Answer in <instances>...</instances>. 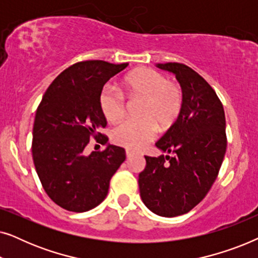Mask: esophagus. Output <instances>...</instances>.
<instances>
[{"instance_id": "34e87169", "label": "esophagus", "mask_w": 258, "mask_h": 258, "mask_svg": "<svg viewBox=\"0 0 258 258\" xmlns=\"http://www.w3.org/2000/svg\"><path fill=\"white\" fill-rule=\"evenodd\" d=\"M125 155H126V158H130L134 155V153H133V151H130V150H126Z\"/></svg>"}]
</instances>
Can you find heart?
<instances>
[{"label":"heart","instance_id":"heart-1","mask_svg":"<svg viewBox=\"0 0 258 258\" xmlns=\"http://www.w3.org/2000/svg\"><path fill=\"white\" fill-rule=\"evenodd\" d=\"M130 101H141L137 121L123 123L112 132V141L130 150H140L154 140L157 128L167 132L175 124L183 109V91L177 83L151 68H139L122 82ZM102 115L108 122L118 124L126 115V103L121 94L103 89L98 98Z\"/></svg>","mask_w":258,"mask_h":258}]
</instances>
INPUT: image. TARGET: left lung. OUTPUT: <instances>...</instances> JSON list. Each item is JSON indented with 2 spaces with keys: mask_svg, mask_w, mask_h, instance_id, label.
Wrapping results in <instances>:
<instances>
[{
  "mask_svg": "<svg viewBox=\"0 0 258 258\" xmlns=\"http://www.w3.org/2000/svg\"><path fill=\"white\" fill-rule=\"evenodd\" d=\"M157 67L175 74L184 101L177 121L156 142L174 155L144 156L139 186L148 209L175 217L195 208L216 181L227 151L225 115L215 90L195 70L177 62Z\"/></svg>",
  "mask_w": 258,
  "mask_h": 258,
  "instance_id": "1",
  "label": "left lung"
}]
</instances>
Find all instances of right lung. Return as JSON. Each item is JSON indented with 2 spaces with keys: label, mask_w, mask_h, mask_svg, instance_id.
Here are the masks:
<instances>
[{
  "label": "right lung",
  "mask_w": 258,
  "mask_h": 258,
  "mask_svg": "<svg viewBox=\"0 0 258 258\" xmlns=\"http://www.w3.org/2000/svg\"><path fill=\"white\" fill-rule=\"evenodd\" d=\"M128 67L90 59L77 62L48 87L35 115L31 154L44 191L73 213L97 207L107 196L112 175L125 160V150L108 144L87 155L90 139L105 146L107 125L98 98L104 84Z\"/></svg>",
  "instance_id": "add662e5"
}]
</instances>
